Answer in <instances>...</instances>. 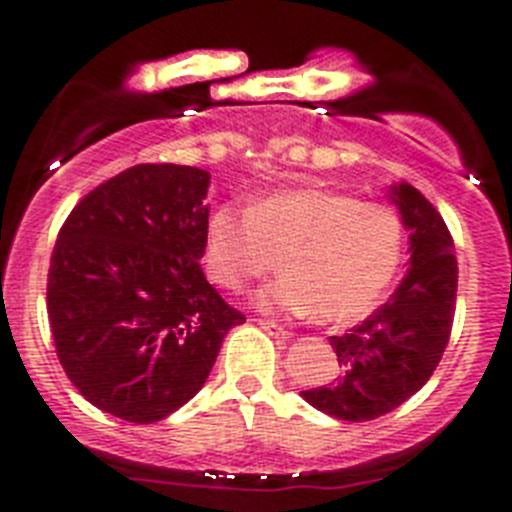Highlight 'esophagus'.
I'll return each mask as SVG.
<instances>
[{
    "instance_id": "1",
    "label": "esophagus",
    "mask_w": 512,
    "mask_h": 512,
    "mask_svg": "<svg viewBox=\"0 0 512 512\" xmlns=\"http://www.w3.org/2000/svg\"><path fill=\"white\" fill-rule=\"evenodd\" d=\"M257 324H260L262 329H265L270 336H275V339H280V342H285V339H290V331H285L283 326H278V324H275V321L257 319Z\"/></svg>"
}]
</instances>
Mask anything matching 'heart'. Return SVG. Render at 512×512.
<instances>
[{
    "mask_svg": "<svg viewBox=\"0 0 512 512\" xmlns=\"http://www.w3.org/2000/svg\"><path fill=\"white\" fill-rule=\"evenodd\" d=\"M283 278L260 306L324 324L362 319L393 283L403 224L393 209L334 188H283L250 209L216 206L206 219V265L216 283L242 290L275 267Z\"/></svg>",
    "mask_w": 512,
    "mask_h": 512,
    "instance_id": "1",
    "label": "heart"
}]
</instances>
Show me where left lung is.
Instances as JSON below:
<instances>
[{
    "mask_svg": "<svg viewBox=\"0 0 512 512\" xmlns=\"http://www.w3.org/2000/svg\"><path fill=\"white\" fill-rule=\"evenodd\" d=\"M408 232V270L388 303L329 336L342 375L303 400L339 421H372L416 395L439 367L457 306V257L439 211L411 183L388 186Z\"/></svg>",
    "mask_w": 512,
    "mask_h": 512,
    "instance_id": "1",
    "label": "left lung"
}]
</instances>
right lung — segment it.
<instances>
[{"instance_id":"1","label":"right lung","mask_w":512,"mask_h":512,"mask_svg":"<svg viewBox=\"0 0 512 512\" xmlns=\"http://www.w3.org/2000/svg\"><path fill=\"white\" fill-rule=\"evenodd\" d=\"M211 176L142 163L96 186L58 232L48 319L76 390L130 423H155L204 388L245 316L201 270Z\"/></svg>"}]
</instances>
